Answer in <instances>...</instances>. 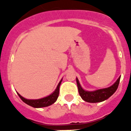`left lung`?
I'll list each match as a JSON object with an SVG mask.
<instances>
[{
  "instance_id": "1",
  "label": "left lung",
  "mask_w": 131,
  "mask_h": 131,
  "mask_svg": "<svg viewBox=\"0 0 131 131\" xmlns=\"http://www.w3.org/2000/svg\"><path fill=\"white\" fill-rule=\"evenodd\" d=\"M120 77L116 80L112 86L105 88L96 90L94 91H87L82 88L78 78H76V82L78 85V91L80 96L84 101L88 103H99L105 101L111 96L116 91L120 83Z\"/></svg>"
}]
</instances>
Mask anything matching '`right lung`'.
Returning a JSON list of instances; mask_svg holds the SVG:
<instances>
[{"instance_id":"right-lung-1","label":"right lung","mask_w":131,"mask_h":131,"mask_svg":"<svg viewBox=\"0 0 131 131\" xmlns=\"http://www.w3.org/2000/svg\"><path fill=\"white\" fill-rule=\"evenodd\" d=\"M62 80V79L60 81V82L58 84L57 87H56L55 90L53 91V92H52L49 96H47L45 97L39 99H25L23 96H21L18 92H17V93L18 96L20 97V99L22 100V101L24 102L25 103H26L28 105L31 106V107L35 108L45 107L51 105H52L56 101V100L58 97V95H59V88L61 84Z\"/></svg>"}]
</instances>
